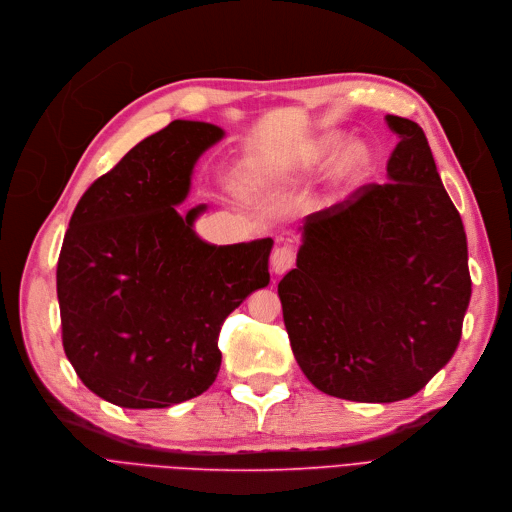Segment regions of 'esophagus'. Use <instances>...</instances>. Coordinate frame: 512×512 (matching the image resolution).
Segmentation results:
<instances>
[{
  "label": "esophagus",
  "mask_w": 512,
  "mask_h": 512,
  "mask_svg": "<svg viewBox=\"0 0 512 512\" xmlns=\"http://www.w3.org/2000/svg\"><path fill=\"white\" fill-rule=\"evenodd\" d=\"M294 260H296V254L289 246L275 248L273 256H271V269L275 275H283L291 269V266H294Z\"/></svg>",
  "instance_id": "obj_1"
}]
</instances>
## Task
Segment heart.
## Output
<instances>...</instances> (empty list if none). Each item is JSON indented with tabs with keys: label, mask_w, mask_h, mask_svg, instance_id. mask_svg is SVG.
<instances>
[{
	"label": "heart",
	"mask_w": 512,
	"mask_h": 512,
	"mask_svg": "<svg viewBox=\"0 0 512 512\" xmlns=\"http://www.w3.org/2000/svg\"><path fill=\"white\" fill-rule=\"evenodd\" d=\"M331 148V141H323V143H316L312 148H308V152H304L302 156V164L304 166H316L323 156L327 154V150ZM369 150L364 148L362 143H348L346 148L337 154V158L331 164L329 170V179L335 187H350L360 183L364 177H367V170H369ZM248 187L252 191H262L264 183L260 177H250Z\"/></svg>",
	"instance_id": "1"
}]
</instances>
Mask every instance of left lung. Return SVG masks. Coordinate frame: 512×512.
<instances>
[{"label": "left lung", "mask_w": 512, "mask_h": 512, "mask_svg": "<svg viewBox=\"0 0 512 512\" xmlns=\"http://www.w3.org/2000/svg\"><path fill=\"white\" fill-rule=\"evenodd\" d=\"M387 181L304 218L279 281L291 350L308 381L352 402L415 396L446 367L471 300L467 235L423 129L389 114Z\"/></svg>", "instance_id": "8db88e82"}]
</instances>
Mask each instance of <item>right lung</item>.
<instances>
[{"instance_id": "1", "label": "right lung", "mask_w": 512, "mask_h": 512, "mask_svg": "<svg viewBox=\"0 0 512 512\" xmlns=\"http://www.w3.org/2000/svg\"><path fill=\"white\" fill-rule=\"evenodd\" d=\"M225 131L173 120L83 193L58 258L64 352L79 379L123 408L204 394L221 369L218 333L271 281L273 239L212 246L181 214L198 158Z\"/></svg>"}]
</instances>
